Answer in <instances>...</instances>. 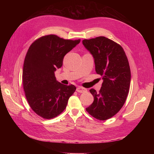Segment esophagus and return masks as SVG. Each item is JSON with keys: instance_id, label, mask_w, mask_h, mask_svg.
<instances>
[{"instance_id": "34e87169", "label": "esophagus", "mask_w": 154, "mask_h": 154, "mask_svg": "<svg viewBox=\"0 0 154 154\" xmlns=\"http://www.w3.org/2000/svg\"><path fill=\"white\" fill-rule=\"evenodd\" d=\"M76 91L78 92L82 93V92H85V91H87V89H86V88H85L82 87H78L76 88Z\"/></svg>"}]
</instances>
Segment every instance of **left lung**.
Returning <instances> with one entry per match:
<instances>
[{"mask_svg": "<svg viewBox=\"0 0 154 154\" xmlns=\"http://www.w3.org/2000/svg\"><path fill=\"white\" fill-rule=\"evenodd\" d=\"M82 43L103 80L99 92L90 90L94 101L86 110L97 119H108L122 108L128 94L131 74L127 57L122 46L105 36L85 39Z\"/></svg>", "mask_w": 154, "mask_h": 154, "instance_id": "8db88e82", "label": "left lung"}]
</instances>
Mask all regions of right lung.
I'll use <instances>...</instances> for the list:
<instances>
[{
    "instance_id": "right-lung-1",
    "label": "right lung",
    "mask_w": 154,
    "mask_h": 154,
    "mask_svg": "<svg viewBox=\"0 0 154 154\" xmlns=\"http://www.w3.org/2000/svg\"><path fill=\"white\" fill-rule=\"evenodd\" d=\"M80 42L49 35L36 40L27 51L23 67V87L30 107L40 117L49 119L60 115L75 92L74 85L58 82L54 72L62 66L65 55Z\"/></svg>"
}]
</instances>
